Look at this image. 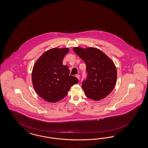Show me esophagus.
Wrapping results in <instances>:
<instances>
[{
    "label": "esophagus",
    "instance_id": "obj_1",
    "mask_svg": "<svg viewBox=\"0 0 148 148\" xmlns=\"http://www.w3.org/2000/svg\"><path fill=\"white\" fill-rule=\"evenodd\" d=\"M78 79H79V77H80V76H79V74H76L75 76Z\"/></svg>",
    "mask_w": 148,
    "mask_h": 148
}]
</instances>
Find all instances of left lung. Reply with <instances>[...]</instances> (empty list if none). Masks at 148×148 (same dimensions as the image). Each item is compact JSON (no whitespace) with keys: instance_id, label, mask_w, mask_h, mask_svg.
Wrapping results in <instances>:
<instances>
[{"instance_id":"obj_1","label":"left lung","mask_w":148,"mask_h":148,"mask_svg":"<svg viewBox=\"0 0 148 148\" xmlns=\"http://www.w3.org/2000/svg\"><path fill=\"white\" fill-rule=\"evenodd\" d=\"M73 51L86 64V79L82 87L87 97L99 101L106 97L115 86L117 72L113 62L95 47H75Z\"/></svg>"}]
</instances>
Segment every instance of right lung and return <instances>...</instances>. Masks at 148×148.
Segmentation results:
<instances>
[{"mask_svg":"<svg viewBox=\"0 0 148 148\" xmlns=\"http://www.w3.org/2000/svg\"><path fill=\"white\" fill-rule=\"evenodd\" d=\"M68 48L50 49L36 61L32 72L33 87L36 92L51 103L59 101L67 95L79 79L69 75L67 66L62 65Z\"/></svg>","mask_w":148,"mask_h":148,"instance_id":"obj_1","label":"right lung"}]
</instances>
